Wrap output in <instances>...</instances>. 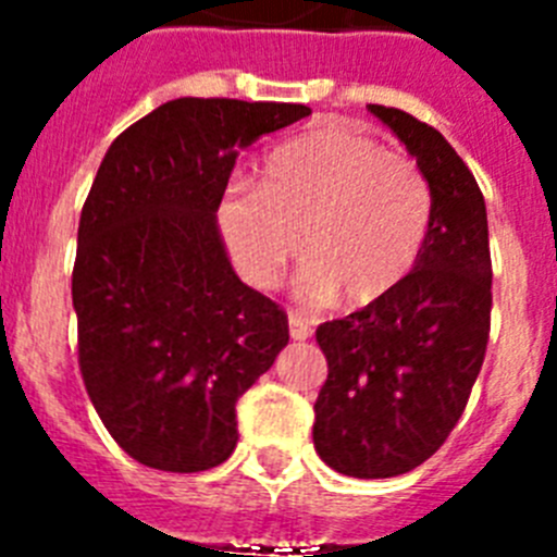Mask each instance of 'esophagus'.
<instances>
[{"label": "esophagus", "mask_w": 557, "mask_h": 557, "mask_svg": "<svg viewBox=\"0 0 557 557\" xmlns=\"http://www.w3.org/2000/svg\"><path fill=\"white\" fill-rule=\"evenodd\" d=\"M289 334H293V339H309L312 337V321L301 312H289Z\"/></svg>", "instance_id": "esophagus-1"}]
</instances>
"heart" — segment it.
<instances>
[{"label": "heart", "instance_id": "heart-1", "mask_svg": "<svg viewBox=\"0 0 557 557\" xmlns=\"http://www.w3.org/2000/svg\"><path fill=\"white\" fill-rule=\"evenodd\" d=\"M262 186L231 184L218 223L234 262L273 287L301 250L304 298L368 307L405 282L432 225V189L405 152L343 125L314 127L264 159Z\"/></svg>", "mask_w": 557, "mask_h": 557}]
</instances>
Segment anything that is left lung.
<instances>
[{"label":"left lung","mask_w":557,"mask_h":557,"mask_svg":"<svg viewBox=\"0 0 557 557\" xmlns=\"http://www.w3.org/2000/svg\"><path fill=\"white\" fill-rule=\"evenodd\" d=\"M368 108L430 181L432 225L393 293L314 332L329 376L312 441L339 474L385 480L435 455L469 405L488 348L494 273L485 200L466 161L412 113Z\"/></svg>","instance_id":"8db88e82"}]
</instances>
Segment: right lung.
<instances>
[{
    "label": "right lung",
    "instance_id": "1",
    "mask_svg": "<svg viewBox=\"0 0 557 557\" xmlns=\"http://www.w3.org/2000/svg\"><path fill=\"white\" fill-rule=\"evenodd\" d=\"M309 113L181 97L122 131L97 170L72 270L77 362L141 466L191 474L228 460L236 401L287 346V312L239 282L214 214L236 156Z\"/></svg>",
    "mask_w": 557,
    "mask_h": 557
}]
</instances>
